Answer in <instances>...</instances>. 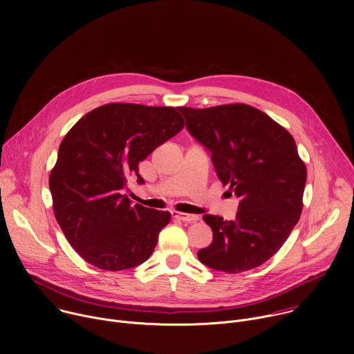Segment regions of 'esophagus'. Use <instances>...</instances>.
Wrapping results in <instances>:
<instances>
[{"label":"esophagus","mask_w":354,"mask_h":354,"mask_svg":"<svg viewBox=\"0 0 354 354\" xmlns=\"http://www.w3.org/2000/svg\"><path fill=\"white\" fill-rule=\"evenodd\" d=\"M176 218H179L180 221H183V223H194V221H197L198 220V216H196V214H186V213H172Z\"/></svg>","instance_id":"1"}]
</instances>
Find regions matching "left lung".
I'll use <instances>...</instances> for the list:
<instances>
[{"label":"left lung","mask_w":354,"mask_h":354,"mask_svg":"<svg viewBox=\"0 0 354 354\" xmlns=\"http://www.w3.org/2000/svg\"><path fill=\"white\" fill-rule=\"evenodd\" d=\"M190 136L212 153L223 185L239 197L235 220L205 214L213 242L198 261L241 273L270 259L299 220L307 168L291 134L262 111L243 104L178 108Z\"/></svg>","instance_id":"1"}]
</instances>
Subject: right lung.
<instances>
[{
    "mask_svg": "<svg viewBox=\"0 0 354 354\" xmlns=\"http://www.w3.org/2000/svg\"><path fill=\"white\" fill-rule=\"evenodd\" d=\"M175 108L108 104L81 118L63 138L48 187L55 217L88 263L118 272L144 263L169 223V212L131 205L122 193L138 162L176 136Z\"/></svg>",
    "mask_w": 354,
    "mask_h": 354,
    "instance_id": "1",
    "label": "right lung"
}]
</instances>
